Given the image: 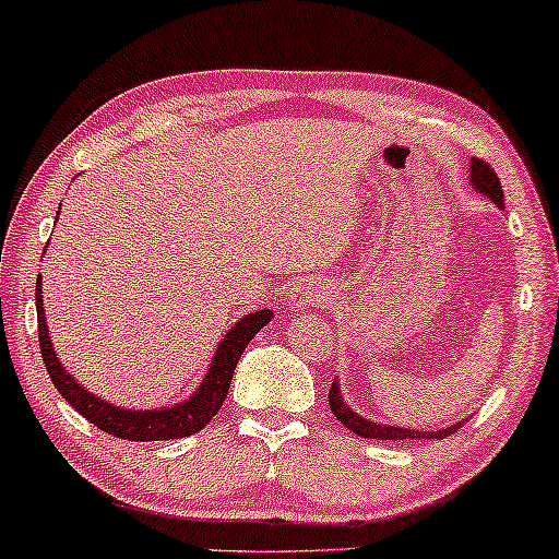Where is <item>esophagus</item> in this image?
<instances>
[{"label":"esophagus","mask_w":559,"mask_h":559,"mask_svg":"<svg viewBox=\"0 0 559 559\" xmlns=\"http://www.w3.org/2000/svg\"><path fill=\"white\" fill-rule=\"evenodd\" d=\"M323 287L316 285V282H297V285L289 289V300H293L295 308H316L323 302Z\"/></svg>","instance_id":"34e87169"}]
</instances>
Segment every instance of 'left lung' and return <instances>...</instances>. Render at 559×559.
Returning <instances> with one entry per match:
<instances>
[{
  "label": "left lung",
  "mask_w": 559,
  "mask_h": 559,
  "mask_svg": "<svg viewBox=\"0 0 559 559\" xmlns=\"http://www.w3.org/2000/svg\"><path fill=\"white\" fill-rule=\"evenodd\" d=\"M469 182H473L475 192H483L485 198H490L498 207H503L501 179H498V174L490 169L488 162H480V158H473V162H469ZM329 405H331L333 416H336V421H342L346 429L357 433V437H365V439H444V437H452V433L460 429L462 424H465L462 421V424L447 426V429H441V431H418V429H401V426L374 424L365 416H357V413L346 405L336 380L331 382Z\"/></svg>",
  "instance_id": "1"
}]
</instances>
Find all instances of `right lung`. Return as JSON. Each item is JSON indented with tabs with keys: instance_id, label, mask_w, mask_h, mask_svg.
<instances>
[{
	"instance_id": "obj_1",
	"label": "right lung",
	"mask_w": 559,
	"mask_h": 559,
	"mask_svg": "<svg viewBox=\"0 0 559 559\" xmlns=\"http://www.w3.org/2000/svg\"><path fill=\"white\" fill-rule=\"evenodd\" d=\"M35 306H38V338H40V354L43 365H46L50 382H53L58 393L67 397L71 408H76L86 421L97 426L118 439L128 441H166V439H182L190 433H198L200 429L213 421V416L221 411L223 401H226L230 380H234V369L241 359V354L253 336L272 321V310H257V313L243 316L226 336H223L221 346H217L213 361H210L207 374L202 377L200 388L187 397L185 403L171 405V408L158 411H130L120 408L103 401V397L92 395L84 390L69 369L61 365L50 344L46 313H43V293H40V277L35 282Z\"/></svg>"
}]
</instances>
